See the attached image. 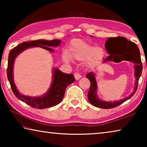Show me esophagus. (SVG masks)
Segmentation results:
<instances>
[{
    "instance_id": "34e87169",
    "label": "esophagus",
    "mask_w": 147,
    "mask_h": 147,
    "mask_svg": "<svg viewBox=\"0 0 147 147\" xmlns=\"http://www.w3.org/2000/svg\"><path fill=\"white\" fill-rule=\"evenodd\" d=\"M74 77H75L76 80H79L82 78V75L78 73H76L74 74Z\"/></svg>"
}]
</instances>
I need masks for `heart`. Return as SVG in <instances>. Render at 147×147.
I'll list each match as a JSON object with an SVG mask.
<instances>
[{
	"label": "heart",
	"instance_id": "1",
	"mask_svg": "<svg viewBox=\"0 0 147 147\" xmlns=\"http://www.w3.org/2000/svg\"><path fill=\"white\" fill-rule=\"evenodd\" d=\"M104 56L105 52L101 47H95L80 39H74L69 47L68 53L64 52L62 58L65 62L71 61L70 57L79 60L86 59L88 66H94L100 63Z\"/></svg>",
	"mask_w": 147,
	"mask_h": 147
}]
</instances>
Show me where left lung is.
<instances>
[{"mask_svg":"<svg viewBox=\"0 0 147 147\" xmlns=\"http://www.w3.org/2000/svg\"><path fill=\"white\" fill-rule=\"evenodd\" d=\"M105 47L106 51H108L109 55L104 59V62L106 61H113L116 63L122 61L123 60L124 56L123 54L128 55L129 58L126 60L134 61L135 63V76L136 78L135 88L132 93L130 96L119 101L115 102H104L96 97V82L94 78V75L93 73H89L86 75V77L90 81V88L88 93V100L92 105L97 107V108L109 109L115 108L123 103L124 102L130 99L132 96L138 89L139 79L140 78L142 73L143 65L141 62L140 52L138 46L134 42L124 37H116V38H109L106 41L105 43Z\"/></svg>","mask_w":147,"mask_h":147,"instance_id":"obj_1","label":"left lung"}]
</instances>
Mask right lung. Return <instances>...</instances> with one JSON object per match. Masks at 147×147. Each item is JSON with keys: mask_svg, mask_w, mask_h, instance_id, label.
Instances as JSON below:
<instances>
[{"mask_svg": "<svg viewBox=\"0 0 147 147\" xmlns=\"http://www.w3.org/2000/svg\"><path fill=\"white\" fill-rule=\"evenodd\" d=\"M60 40L54 39L51 41L47 40H35L30 42H23L19 45L15 47L9 52L8 56V63L7 67V76L11 90L17 98L25 102L32 108L37 109H45L50 107H53L58 104L62 100L65 91L69 85L73 83L75 80L73 74H66L62 73L58 69H54V78L53 84L50 88L49 91L45 95L41 97H30L21 94L16 88V86L13 81V65L14 59L19 53L28 47L38 46L42 47L49 51H53V50L48 47L58 46L60 43Z\"/></svg>", "mask_w": 147, "mask_h": 147, "instance_id": "1", "label": "right lung"}]
</instances>
